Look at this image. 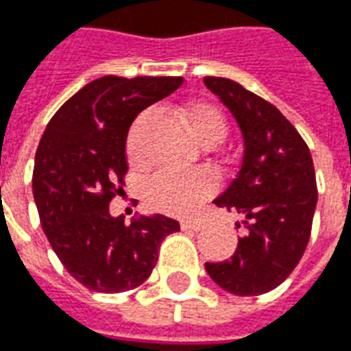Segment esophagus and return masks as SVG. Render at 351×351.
Instances as JSON below:
<instances>
[{
	"instance_id": "1",
	"label": "esophagus",
	"mask_w": 351,
	"mask_h": 351,
	"mask_svg": "<svg viewBox=\"0 0 351 351\" xmlns=\"http://www.w3.org/2000/svg\"><path fill=\"white\" fill-rule=\"evenodd\" d=\"M181 228L183 229H194V231H199V229L205 228L204 222L199 220H181Z\"/></svg>"
}]
</instances>
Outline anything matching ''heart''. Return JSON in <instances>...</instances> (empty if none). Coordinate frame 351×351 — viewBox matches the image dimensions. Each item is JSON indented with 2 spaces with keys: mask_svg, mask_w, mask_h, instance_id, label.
Returning a JSON list of instances; mask_svg holds the SVG:
<instances>
[{
  "mask_svg": "<svg viewBox=\"0 0 351 351\" xmlns=\"http://www.w3.org/2000/svg\"><path fill=\"white\" fill-rule=\"evenodd\" d=\"M189 133L204 146H215L228 131L226 118L218 107L194 101L181 109ZM216 178L209 170L159 172L149 179L144 199L149 209L165 215H191L216 192Z\"/></svg>",
  "mask_w": 351,
  "mask_h": 351,
  "instance_id": "obj_1",
  "label": "heart"
}]
</instances>
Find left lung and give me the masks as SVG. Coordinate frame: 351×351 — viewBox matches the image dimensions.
I'll use <instances>...</instances> for the list:
<instances>
[{"label":"left lung","mask_w":351,"mask_h":351,"mask_svg":"<svg viewBox=\"0 0 351 351\" xmlns=\"http://www.w3.org/2000/svg\"><path fill=\"white\" fill-rule=\"evenodd\" d=\"M204 83L233 114L244 141L241 170L215 199L241 215L235 226L242 237L231 259L205 263V270L223 291L259 296L291 276L307 247L318 199L313 157L272 104L231 79Z\"/></svg>","instance_id":"8db88e82"}]
</instances>
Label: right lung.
<instances>
[{
    "mask_svg": "<svg viewBox=\"0 0 351 351\" xmlns=\"http://www.w3.org/2000/svg\"><path fill=\"white\" fill-rule=\"evenodd\" d=\"M183 77L104 75L73 94L40 138L33 196L40 223L68 274L96 292L131 291L154 270L166 235L179 222L165 215L109 213L123 191L125 141L142 110L170 96Z\"/></svg>",
    "mask_w": 351,
    "mask_h": 351,
    "instance_id": "add662e5",
    "label": "right lung"
}]
</instances>
